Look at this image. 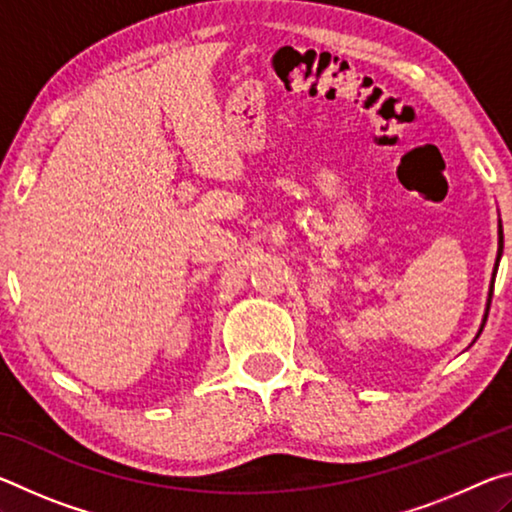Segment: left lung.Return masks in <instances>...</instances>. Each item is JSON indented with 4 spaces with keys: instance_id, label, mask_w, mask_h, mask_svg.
I'll list each match as a JSON object with an SVG mask.
<instances>
[{
    "instance_id": "1",
    "label": "left lung",
    "mask_w": 512,
    "mask_h": 512,
    "mask_svg": "<svg viewBox=\"0 0 512 512\" xmlns=\"http://www.w3.org/2000/svg\"><path fill=\"white\" fill-rule=\"evenodd\" d=\"M501 248H504V232L499 230V255H497V264H495V273H497V266H499V259H501ZM495 282V280H492ZM490 300H492V289H490ZM490 300H488V309H490ZM488 309H485V318L483 320H488ZM485 325V323H483ZM483 325H481V332H483Z\"/></svg>"
}]
</instances>
